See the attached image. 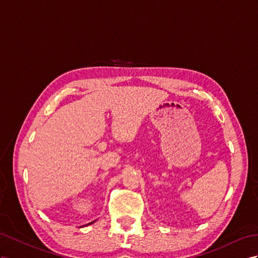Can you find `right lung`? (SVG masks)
I'll use <instances>...</instances> for the list:
<instances>
[{
    "mask_svg": "<svg viewBox=\"0 0 258 258\" xmlns=\"http://www.w3.org/2000/svg\"><path fill=\"white\" fill-rule=\"evenodd\" d=\"M94 222H95V221H92V222H89L88 224H86V226H89V224H91V223H94Z\"/></svg>",
    "mask_w": 258,
    "mask_h": 258,
    "instance_id": "1",
    "label": "right lung"
}]
</instances>
